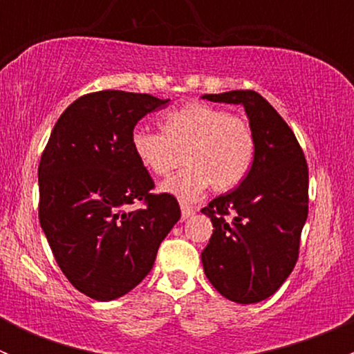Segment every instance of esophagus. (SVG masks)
Wrapping results in <instances>:
<instances>
[{"instance_id": "obj_1", "label": "esophagus", "mask_w": 354, "mask_h": 354, "mask_svg": "<svg viewBox=\"0 0 354 354\" xmlns=\"http://www.w3.org/2000/svg\"><path fill=\"white\" fill-rule=\"evenodd\" d=\"M195 214V210H194V207H190V205H185V203H181V217H183V219H188V217H192Z\"/></svg>"}]
</instances>
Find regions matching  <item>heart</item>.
<instances>
[{
  "label": "heart",
  "mask_w": 354,
  "mask_h": 354,
  "mask_svg": "<svg viewBox=\"0 0 354 354\" xmlns=\"http://www.w3.org/2000/svg\"><path fill=\"white\" fill-rule=\"evenodd\" d=\"M160 133L138 128L131 151L156 176H167L183 159L185 167L160 187L164 194L194 202L205 192H227L245 180L255 157L250 121L216 106L192 102L160 120Z\"/></svg>",
  "instance_id": "1"
}]
</instances>
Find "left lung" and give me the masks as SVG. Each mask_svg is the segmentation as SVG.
I'll use <instances>...</instances> for the list:
<instances>
[{
	"instance_id": "left-lung-1",
	"label": "left lung",
	"mask_w": 354,
	"mask_h": 354,
	"mask_svg": "<svg viewBox=\"0 0 354 354\" xmlns=\"http://www.w3.org/2000/svg\"><path fill=\"white\" fill-rule=\"evenodd\" d=\"M203 99L241 104L255 133V157L240 187L202 209L214 226L202 252L203 272L224 298L259 303L281 288L298 260L308 216V164L291 128L259 92Z\"/></svg>"
}]
</instances>
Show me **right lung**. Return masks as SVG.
Segmentation results:
<instances>
[{
  "mask_svg": "<svg viewBox=\"0 0 354 354\" xmlns=\"http://www.w3.org/2000/svg\"><path fill=\"white\" fill-rule=\"evenodd\" d=\"M169 99L124 91L85 94L56 121L39 162V221L66 279L97 301L127 295L151 272L181 216L178 200L131 151L133 128ZM145 207L133 209V203Z\"/></svg>",
  "mask_w": 354,
  "mask_h": 354,
  "instance_id": "1",
  "label": "right lung"
}]
</instances>
